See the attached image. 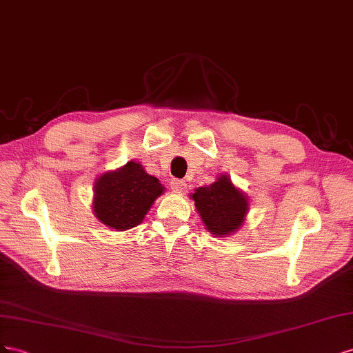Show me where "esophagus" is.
<instances>
[{"label":"esophagus","instance_id":"obj_1","mask_svg":"<svg viewBox=\"0 0 353 353\" xmlns=\"http://www.w3.org/2000/svg\"><path fill=\"white\" fill-rule=\"evenodd\" d=\"M171 189L174 190V192H185V189H186V182L185 180H177V179H174V180H171Z\"/></svg>","mask_w":353,"mask_h":353}]
</instances>
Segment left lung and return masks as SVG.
<instances>
[{
  "instance_id": "left-lung-1",
  "label": "left lung",
  "mask_w": 353,
  "mask_h": 353,
  "mask_svg": "<svg viewBox=\"0 0 353 353\" xmlns=\"http://www.w3.org/2000/svg\"><path fill=\"white\" fill-rule=\"evenodd\" d=\"M189 196L195 201L198 214L211 235L229 236L245 223L250 210L248 196L226 173H220L211 185L196 188Z\"/></svg>"
}]
</instances>
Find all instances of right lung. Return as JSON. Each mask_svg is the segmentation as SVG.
<instances>
[{"instance_id": "right-lung-1", "label": "right lung", "mask_w": 353, "mask_h": 353, "mask_svg": "<svg viewBox=\"0 0 353 353\" xmlns=\"http://www.w3.org/2000/svg\"><path fill=\"white\" fill-rule=\"evenodd\" d=\"M93 214L109 229L123 232L143 221L165 188L137 161L100 174L93 186Z\"/></svg>"}]
</instances>
